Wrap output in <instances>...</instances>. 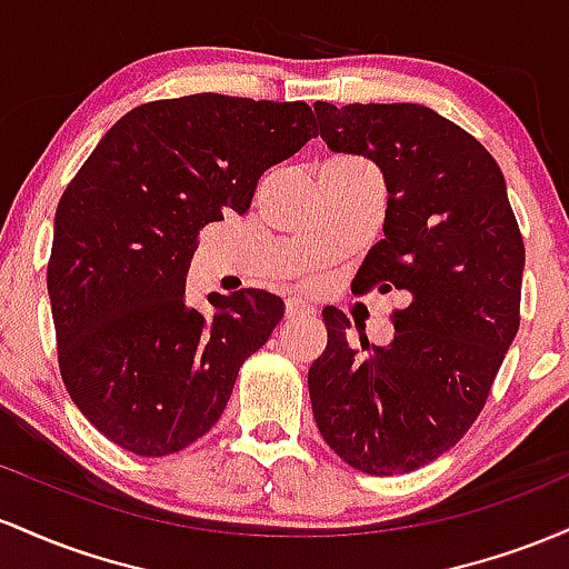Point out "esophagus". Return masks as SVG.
Returning a JSON list of instances; mask_svg holds the SVG:
<instances>
[{"instance_id":"34e87169","label":"esophagus","mask_w":569,"mask_h":569,"mask_svg":"<svg viewBox=\"0 0 569 569\" xmlns=\"http://www.w3.org/2000/svg\"><path fill=\"white\" fill-rule=\"evenodd\" d=\"M284 311H287V319H292V317H301V315H311V306L301 301V298H287Z\"/></svg>"}]
</instances>
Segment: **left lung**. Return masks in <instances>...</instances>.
I'll list each match as a JSON object with an SVG mask.
<instances>
[{"label":"left lung","instance_id":"1","mask_svg":"<svg viewBox=\"0 0 569 569\" xmlns=\"http://www.w3.org/2000/svg\"><path fill=\"white\" fill-rule=\"evenodd\" d=\"M333 152L385 174V239L352 290H400L387 347L349 341L322 311L328 347L309 368L325 443L368 476L411 473L449 451L489 398L519 330L525 241L506 177L487 147L422 104H315ZM369 355L366 356L365 352Z\"/></svg>","mask_w":569,"mask_h":569}]
</instances>
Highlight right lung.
Wrapping results in <instances>:
<instances>
[{"mask_svg":"<svg viewBox=\"0 0 569 569\" xmlns=\"http://www.w3.org/2000/svg\"><path fill=\"white\" fill-rule=\"evenodd\" d=\"M315 137L306 101L193 93L126 112L63 190L48 296L61 379L96 430L139 457L212 430L239 368L284 315L266 290L184 303L199 231L244 214L258 180Z\"/></svg>","mask_w":569,"mask_h":569,"instance_id":"obj_1","label":"right lung"}]
</instances>
